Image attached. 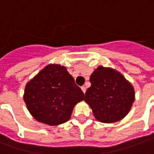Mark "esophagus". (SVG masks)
Wrapping results in <instances>:
<instances>
[{"mask_svg": "<svg viewBox=\"0 0 154 154\" xmlns=\"http://www.w3.org/2000/svg\"><path fill=\"white\" fill-rule=\"evenodd\" d=\"M82 91H83V93L85 94L86 93V91H87V88L85 87H82Z\"/></svg>", "mask_w": 154, "mask_h": 154, "instance_id": "esophagus-1", "label": "esophagus"}]
</instances>
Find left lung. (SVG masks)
I'll use <instances>...</instances> for the list:
<instances>
[{
    "instance_id": "obj_1",
    "label": "left lung",
    "mask_w": 154,
    "mask_h": 154,
    "mask_svg": "<svg viewBox=\"0 0 154 154\" xmlns=\"http://www.w3.org/2000/svg\"><path fill=\"white\" fill-rule=\"evenodd\" d=\"M91 87L84 100L100 122L114 123L129 113L134 101V90L122 74L110 68L98 67L90 77Z\"/></svg>"
}]
</instances>
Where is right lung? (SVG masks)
<instances>
[{
  "instance_id": "right-lung-1",
  "label": "right lung",
  "mask_w": 154,
  "mask_h": 154,
  "mask_svg": "<svg viewBox=\"0 0 154 154\" xmlns=\"http://www.w3.org/2000/svg\"><path fill=\"white\" fill-rule=\"evenodd\" d=\"M84 99L67 68L48 64L26 84L24 100L38 122L57 125L70 119L74 106Z\"/></svg>"
}]
</instances>
